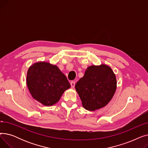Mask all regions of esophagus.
<instances>
[{
	"label": "esophagus",
	"instance_id": "obj_1",
	"mask_svg": "<svg viewBox=\"0 0 148 148\" xmlns=\"http://www.w3.org/2000/svg\"><path fill=\"white\" fill-rule=\"evenodd\" d=\"M70 84H71V86L72 88H74V86H75V82H71V83H70Z\"/></svg>",
	"mask_w": 148,
	"mask_h": 148
}]
</instances>
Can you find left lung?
<instances>
[{
	"label": "left lung",
	"mask_w": 148,
	"mask_h": 148,
	"mask_svg": "<svg viewBox=\"0 0 148 148\" xmlns=\"http://www.w3.org/2000/svg\"><path fill=\"white\" fill-rule=\"evenodd\" d=\"M116 87V75L112 68L105 64L88 67L75 86L82 106L89 111L105 107L114 96Z\"/></svg>",
	"instance_id": "1"
}]
</instances>
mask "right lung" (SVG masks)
Here are the masks:
<instances>
[{
  "label": "right lung",
  "instance_id": "add662e5",
  "mask_svg": "<svg viewBox=\"0 0 148 148\" xmlns=\"http://www.w3.org/2000/svg\"><path fill=\"white\" fill-rule=\"evenodd\" d=\"M26 84L34 99L45 106L58 103L71 85L59 68L46 62L31 65L27 73Z\"/></svg>",
  "mask_w": 148,
  "mask_h": 148
}]
</instances>
